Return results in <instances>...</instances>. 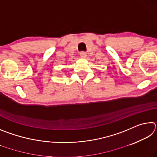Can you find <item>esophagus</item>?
<instances>
[{
  "instance_id": "obj_1",
  "label": "esophagus",
  "mask_w": 157,
  "mask_h": 157,
  "mask_svg": "<svg viewBox=\"0 0 157 157\" xmlns=\"http://www.w3.org/2000/svg\"><path fill=\"white\" fill-rule=\"evenodd\" d=\"M79 56H80V57L82 58H85L86 57V53L85 52H81L79 53Z\"/></svg>"
}]
</instances>
